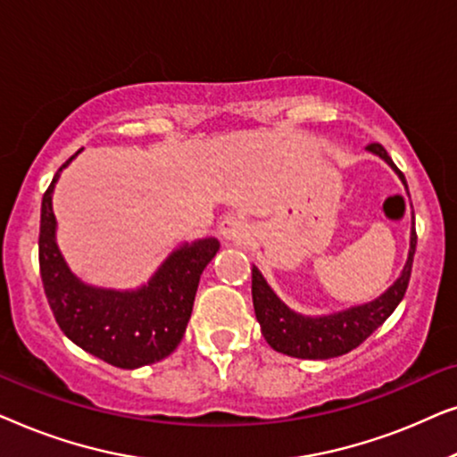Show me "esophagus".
Here are the masks:
<instances>
[{
    "label": "esophagus",
    "mask_w": 457,
    "mask_h": 457,
    "mask_svg": "<svg viewBox=\"0 0 457 457\" xmlns=\"http://www.w3.org/2000/svg\"><path fill=\"white\" fill-rule=\"evenodd\" d=\"M220 230L222 239L224 241H230V243H245L247 237H249V224L243 216L239 214H228L224 216L220 220Z\"/></svg>",
    "instance_id": "1"
}]
</instances>
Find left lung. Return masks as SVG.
Returning <instances> with one entry per match:
<instances>
[{"mask_svg":"<svg viewBox=\"0 0 457 457\" xmlns=\"http://www.w3.org/2000/svg\"><path fill=\"white\" fill-rule=\"evenodd\" d=\"M366 152L378 155L385 160L393 170L397 172L399 180H402L405 189L403 174L397 170L393 164L389 154L385 152L383 145L378 143H370ZM416 253V228H414V216H411V230H410V249L408 260H405L403 270L399 278L386 289L383 295H378L372 302L352 305V308L335 312V314L327 316H303L293 312L272 287L266 283L258 268H252V297H253V310L255 318H258L262 335L268 341L274 352L291 355V358L302 360H328L337 358L352 352L364 343L386 318L393 314L408 289L410 274H411V262H414Z\"/></svg>","mask_w":457,"mask_h":457,"instance_id":"left-lung-1","label":"left lung"}]
</instances>
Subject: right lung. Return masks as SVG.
Returning a JSON list of instances; mask_svg holds the SVG:
<instances>
[{"instance_id":"1","label":"right lung","mask_w":457,"mask_h":457,"mask_svg":"<svg viewBox=\"0 0 457 457\" xmlns=\"http://www.w3.org/2000/svg\"><path fill=\"white\" fill-rule=\"evenodd\" d=\"M83 152L79 149L55 177L41 202L39 266L49 308L72 343L116 368L154 364L170 355L189 322L199 277L214 258L218 239L183 243L168 253L145 285L137 289H105L85 283L60 252L54 189L60 172Z\"/></svg>"}]
</instances>
